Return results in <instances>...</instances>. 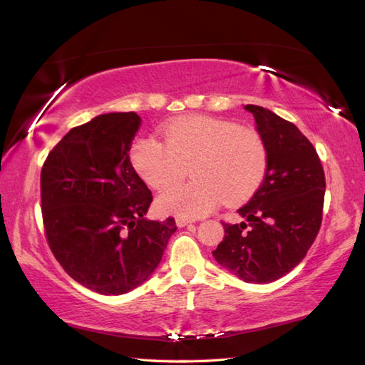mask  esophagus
<instances>
[{"instance_id": "1", "label": "esophagus", "mask_w": 365, "mask_h": 365, "mask_svg": "<svg viewBox=\"0 0 365 365\" xmlns=\"http://www.w3.org/2000/svg\"><path fill=\"white\" fill-rule=\"evenodd\" d=\"M191 222H195V220L183 218V216H177V218H175V224H177L178 227H185V226H188V224H191Z\"/></svg>"}]
</instances>
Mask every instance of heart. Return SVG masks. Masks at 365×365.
<instances>
[{"instance_id":"1","label":"heart","mask_w":365,"mask_h":365,"mask_svg":"<svg viewBox=\"0 0 365 365\" xmlns=\"http://www.w3.org/2000/svg\"><path fill=\"white\" fill-rule=\"evenodd\" d=\"M165 144L141 138L130 149L131 165L155 190L181 181L192 168L195 180L160 195L161 212L183 218L210 213L221 200L245 202L260 188L268 169V149L259 131L207 115H187L163 130Z\"/></svg>"}]
</instances>
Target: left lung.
<instances>
[{
    "mask_svg": "<svg viewBox=\"0 0 365 365\" xmlns=\"http://www.w3.org/2000/svg\"><path fill=\"white\" fill-rule=\"evenodd\" d=\"M268 149L265 180L238 213L222 221L216 262L245 282L265 284L289 273L306 257L323 220L324 173L312 143L294 123L262 106L246 105Z\"/></svg>",
    "mask_w": 365,
    "mask_h": 365,
    "instance_id": "1",
    "label": "left lung"
}]
</instances>
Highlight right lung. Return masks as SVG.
I'll return each instance as SVG.
<instances>
[{
    "instance_id": "obj_1",
    "label": "right lung",
    "mask_w": 365,
    "mask_h": 365,
    "mask_svg": "<svg viewBox=\"0 0 365 365\" xmlns=\"http://www.w3.org/2000/svg\"><path fill=\"white\" fill-rule=\"evenodd\" d=\"M136 113H108L72 128L41 173L45 238L66 273L102 294L141 285L158 267L174 218H144L152 191L130 161Z\"/></svg>"
}]
</instances>
